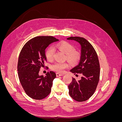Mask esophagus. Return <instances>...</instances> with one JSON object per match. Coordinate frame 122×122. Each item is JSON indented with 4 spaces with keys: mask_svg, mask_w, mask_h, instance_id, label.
Here are the masks:
<instances>
[{
    "mask_svg": "<svg viewBox=\"0 0 122 122\" xmlns=\"http://www.w3.org/2000/svg\"><path fill=\"white\" fill-rule=\"evenodd\" d=\"M56 76H57V77L61 76H63V75H64L63 74H59V73H57L56 74Z\"/></svg>",
    "mask_w": 122,
    "mask_h": 122,
    "instance_id": "1",
    "label": "esophagus"
}]
</instances>
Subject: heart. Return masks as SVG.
<instances>
[{
	"label": "heart",
	"mask_w": 122,
	"mask_h": 122,
	"mask_svg": "<svg viewBox=\"0 0 122 122\" xmlns=\"http://www.w3.org/2000/svg\"><path fill=\"white\" fill-rule=\"evenodd\" d=\"M56 47L62 52L66 54V58L72 64H76L81 58V53L75 50V47L73 44L68 42L62 41L56 44ZM54 49L52 47L48 48L45 51V56L48 61H52L54 57ZM68 62H56L51 66V69L57 73L64 72L65 70L69 67Z\"/></svg>",
	"instance_id": "obj_1"
}]
</instances>
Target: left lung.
<instances>
[{
  "label": "left lung",
  "instance_id": "left-lung-1",
  "mask_svg": "<svg viewBox=\"0 0 122 122\" xmlns=\"http://www.w3.org/2000/svg\"><path fill=\"white\" fill-rule=\"evenodd\" d=\"M67 40L78 42L81 46L79 63L70 70L74 73L82 75L81 79L76 80L72 78L69 86V93L74 100L83 102L87 100L96 90L100 78V64L96 51L91 44L83 38L71 36Z\"/></svg>",
  "mask_w": 122,
  "mask_h": 122
}]
</instances>
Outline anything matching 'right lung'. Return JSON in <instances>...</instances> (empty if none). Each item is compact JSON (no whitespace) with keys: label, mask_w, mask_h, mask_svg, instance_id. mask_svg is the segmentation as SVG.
Returning a JSON list of instances; mask_svg holds the SVG:
<instances>
[{"label":"right lung","mask_w":122,"mask_h":122,"mask_svg":"<svg viewBox=\"0 0 122 122\" xmlns=\"http://www.w3.org/2000/svg\"><path fill=\"white\" fill-rule=\"evenodd\" d=\"M57 41L52 36H36L26 43L21 50L17 66L18 76L25 93L31 98L42 100L50 93L56 74L48 72L44 76L39 73L47 61L45 49Z\"/></svg>","instance_id":"right-lung-1"}]
</instances>
